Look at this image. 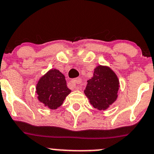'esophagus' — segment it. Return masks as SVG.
Masks as SVG:
<instances>
[{"mask_svg":"<svg viewBox=\"0 0 154 154\" xmlns=\"http://www.w3.org/2000/svg\"><path fill=\"white\" fill-rule=\"evenodd\" d=\"M81 83V78H76L74 80H72L70 81V85L72 88H79L80 84Z\"/></svg>","mask_w":154,"mask_h":154,"instance_id":"34e87169","label":"esophagus"}]
</instances>
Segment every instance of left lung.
Returning <instances> with one entry per match:
<instances>
[{
  "instance_id": "left-lung-1",
  "label": "left lung",
  "mask_w": 154,
  "mask_h": 154,
  "mask_svg": "<svg viewBox=\"0 0 154 154\" xmlns=\"http://www.w3.org/2000/svg\"><path fill=\"white\" fill-rule=\"evenodd\" d=\"M119 87L116 73L109 67L98 66L88 81L85 94L94 108L104 110L116 101Z\"/></svg>"
}]
</instances>
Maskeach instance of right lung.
I'll list each match as a JSON object with an SVG mask.
<instances>
[{
  "instance_id": "1",
  "label": "right lung",
  "mask_w": 154,
  "mask_h": 154,
  "mask_svg": "<svg viewBox=\"0 0 154 154\" xmlns=\"http://www.w3.org/2000/svg\"><path fill=\"white\" fill-rule=\"evenodd\" d=\"M36 90L39 101L51 109L62 106L71 91L67 88L65 76L56 69L49 70L41 77Z\"/></svg>"
}]
</instances>
